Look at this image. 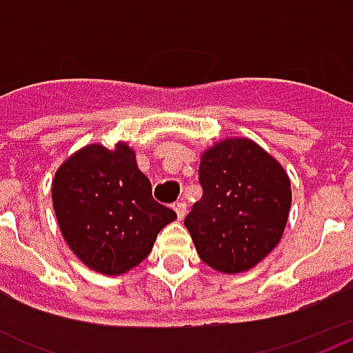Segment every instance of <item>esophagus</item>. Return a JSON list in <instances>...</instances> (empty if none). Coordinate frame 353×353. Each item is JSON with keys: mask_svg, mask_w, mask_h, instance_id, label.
Here are the masks:
<instances>
[{"mask_svg": "<svg viewBox=\"0 0 353 353\" xmlns=\"http://www.w3.org/2000/svg\"><path fill=\"white\" fill-rule=\"evenodd\" d=\"M174 212L177 214V219H183L185 214H187V204L185 202H176L174 204Z\"/></svg>", "mask_w": 353, "mask_h": 353, "instance_id": "34e87169", "label": "esophagus"}]
</instances>
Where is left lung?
Segmentation results:
<instances>
[{"label": "left lung", "mask_w": 353, "mask_h": 353, "mask_svg": "<svg viewBox=\"0 0 353 353\" xmlns=\"http://www.w3.org/2000/svg\"><path fill=\"white\" fill-rule=\"evenodd\" d=\"M199 181L202 199L185 227L200 259L223 274L259 265L288 225V172L253 139L225 138L200 154Z\"/></svg>", "instance_id": "left-lung-1"}]
</instances>
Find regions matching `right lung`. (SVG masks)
Returning a JSON list of instances; mask_svg holds the SVG:
<instances>
[{
    "label": "right lung",
    "mask_w": 353,
    "mask_h": 353,
    "mask_svg": "<svg viewBox=\"0 0 353 353\" xmlns=\"http://www.w3.org/2000/svg\"><path fill=\"white\" fill-rule=\"evenodd\" d=\"M52 206L65 244L94 272L121 276L153 250L157 234L177 219L154 202L136 151L90 143L68 157L52 179Z\"/></svg>",
    "instance_id": "1"
}]
</instances>
